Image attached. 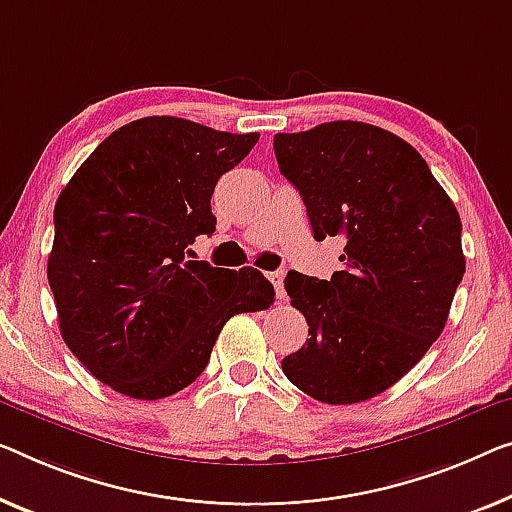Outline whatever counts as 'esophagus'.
Returning a JSON list of instances; mask_svg holds the SVG:
<instances>
[{"label":"esophagus","mask_w":512,"mask_h":512,"mask_svg":"<svg viewBox=\"0 0 512 512\" xmlns=\"http://www.w3.org/2000/svg\"><path fill=\"white\" fill-rule=\"evenodd\" d=\"M266 276H269L273 289H276L278 299H285V285H282V280H285V273H282V271H271V273H266Z\"/></svg>","instance_id":"esophagus-1"}]
</instances>
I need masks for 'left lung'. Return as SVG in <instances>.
Masks as SVG:
<instances>
[{
    "label": "left lung",
    "instance_id": "1",
    "mask_svg": "<svg viewBox=\"0 0 512 512\" xmlns=\"http://www.w3.org/2000/svg\"><path fill=\"white\" fill-rule=\"evenodd\" d=\"M273 149L315 239H345V269L331 280L287 273L310 338L282 372L319 402L370 400L444 331L464 276L460 213L423 156L379 126L329 121L278 133Z\"/></svg>",
    "mask_w": 512,
    "mask_h": 512
}]
</instances>
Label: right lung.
I'll list each match as a JSON object with an SVG mask.
<instances>
[{"mask_svg": "<svg viewBox=\"0 0 512 512\" xmlns=\"http://www.w3.org/2000/svg\"><path fill=\"white\" fill-rule=\"evenodd\" d=\"M259 133L144 117L94 149L55 204L48 282L59 331L98 381L135 400L174 395L202 375L225 322L266 310L257 269L188 259L216 232L211 195Z\"/></svg>", "mask_w": 512, "mask_h": 512, "instance_id": "1", "label": "right lung"}]
</instances>
